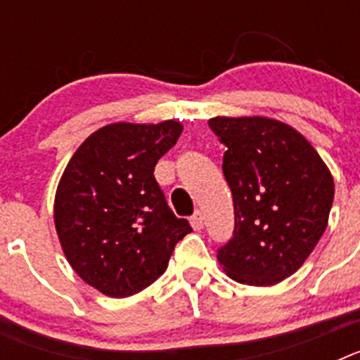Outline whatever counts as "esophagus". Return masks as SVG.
Returning <instances> with one entry per match:
<instances>
[{
    "label": "esophagus",
    "mask_w": 360,
    "mask_h": 360,
    "mask_svg": "<svg viewBox=\"0 0 360 360\" xmlns=\"http://www.w3.org/2000/svg\"><path fill=\"white\" fill-rule=\"evenodd\" d=\"M191 227L195 229V231H202L203 229V216L200 211H196L193 218H191Z\"/></svg>",
    "instance_id": "34e87169"
}]
</instances>
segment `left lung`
Here are the masks:
<instances>
[{
	"label": "left lung",
	"instance_id": "left-lung-1",
	"mask_svg": "<svg viewBox=\"0 0 360 360\" xmlns=\"http://www.w3.org/2000/svg\"><path fill=\"white\" fill-rule=\"evenodd\" d=\"M209 126L227 146L221 169L234 202V232L218 263L250 287L290 278L328 225L335 193L328 165L281 120L214 117Z\"/></svg>",
	"mask_w": 360,
	"mask_h": 360
}]
</instances>
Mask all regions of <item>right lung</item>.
I'll return each instance as SVG.
<instances>
[{"label":"right lung","mask_w":360,"mask_h":360,"mask_svg":"<svg viewBox=\"0 0 360 360\" xmlns=\"http://www.w3.org/2000/svg\"><path fill=\"white\" fill-rule=\"evenodd\" d=\"M182 129L178 120L108 124L79 146L59 180L53 224L63 252L108 297H129L157 281L174 245L193 231L153 174Z\"/></svg>","instance_id":"obj_1"}]
</instances>
